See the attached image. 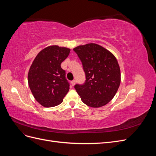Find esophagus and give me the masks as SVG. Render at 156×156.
I'll return each mask as SVG.
<instances>
[{
  "mask_svg": "<svg viewBox=\"0 0 156 156\" xmlns=\"http://www.w3.org/2000/svg\"><path fill=\"white\" fill-rule=\"evenodd\" d=\"M71 83H72V86H74L75 84V80H73V81H72V82H71Z\"/></svg>",
  "mask_w": 156,
  "mask_h": 156,
  "instance_id": "obj_1",
  "label": "esophagus"
}]
</instances>
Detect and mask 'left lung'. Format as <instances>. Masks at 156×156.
I'll list each match as a JSON object with an SVG mask.
<instances>
[{
    "label": "left lung",
    "mask_w": 156,
    "mask_h": 156,
    "mask_svg": "<svg viewBox=\"0 0 156 156\" xmlns=\"http://www.w3.org/2000/svg\"><path fill=\"white\" fill-rule=\"evenodd\" d=\"M81 60L86 80L75 88L82 101L91 107L105 105L114 98L120 84V69L115 56L96 44L73 49Z\"/></svg>",
    "instance_id": "left-lung-1"
}]
</instances>
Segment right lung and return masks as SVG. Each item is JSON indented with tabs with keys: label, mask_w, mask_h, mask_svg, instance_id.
Instances as JSON below:
<instances>
[{
	"label": "right lung",
	"mask_w": 156,
	"mask_h": 156,
	"mask_svg": "<svg viewBox=\"0 0 156 156\" xmlns=\"http://www.w3.org/2000/svg\"><path fill=\"white\" fill-rule=\"evenodd\" d=\"M70 49L51 45L37 55L28 74V83L36 100L45 107L60 104L69 89L66 72L60 64Z\"/></svg>",
	"instance_id": "1"
}]
</instances>
